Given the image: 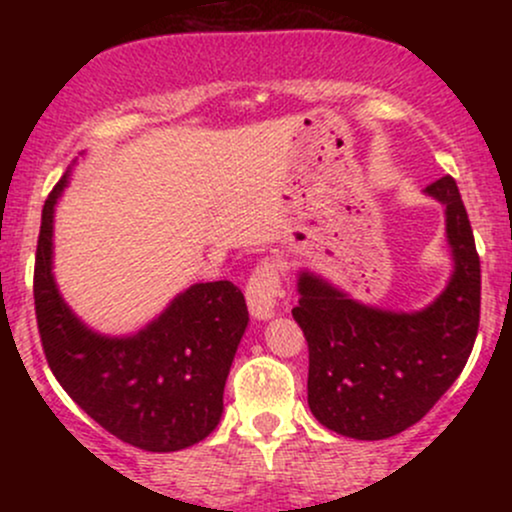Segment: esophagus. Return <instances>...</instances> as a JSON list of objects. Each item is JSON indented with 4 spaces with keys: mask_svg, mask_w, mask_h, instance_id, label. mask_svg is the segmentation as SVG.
<instances>
[{
    "mask_svg": "<svg viewBox=\"0 0 512 512\" xmlns=\"http://www.w3.org/2000/svg\"><path fill=\"white\" fill-rule=\"evenodd\" d=\"M245 298H248L250 313L260 320L274 315L276 305L284 298V289H281V272L279 264L274 260H264L252 269L248 284H245Z\"/></svg>",
    "mask_w": 512,
    "mask_h": 512,
    "instance_id": "esophagus-1",
    "label": "esophagus"
}]
</instances>
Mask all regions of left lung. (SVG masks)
Returning a JSON list of instances; mask_svg holds the SVG:
<instances>
[{"label": "left lung", "instance_id": "8db88e82", "mask_svg": "<svg viewBox=\"0 0 512 512\" xmlns=\"http://www.w3.org/2000/svg\"><path fill=\"white\" fill-rule=\"evenodd\" d=\"M445 204L455 274L421 313L368 308L317 276L298 279L293 320L308 342V404L315 419L356 440H383L421 421L472 354L481 313V267L457 182L426 187Z\"/></svg>", "mask_w": 512, "mask_h": 512}]
</instances>
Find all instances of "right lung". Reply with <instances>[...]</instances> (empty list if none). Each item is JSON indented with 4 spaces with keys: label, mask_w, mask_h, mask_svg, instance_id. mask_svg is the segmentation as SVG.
Here are the masks:
<instances>
[{
    "label": "right lung",
    "mask_w": 512,
    "mask_h": 512,
    "mask_svg": "<svg viewBox=\"0 0 512 512\" xmlns=\"http://www.w3.org/2000/svg\"><path fill=\"white\" fill-rule=\"evenodd\" d=\"M67 175L45 199L35 250L33 298L40 344L67 395L122 443L173 452L219 426L223 385L248 327V305L231 281L195 284L137 337L86 330L52 279V211Z\"/></svg>",
    "instance_id": "1"
}]
</instances>
